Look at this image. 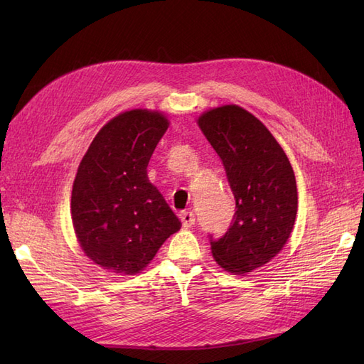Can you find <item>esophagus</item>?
<instances>
[{
  "mask_svg": "<svg viewBox=\"0 0 364 364\" xmlns=\"http://www.w3.org/2000/svg\"><path fill=\"white\" fill-rule=\"evenodd\" d=\"M181 220L183 228H191L196 223V215L193 211H185L181 214Z\"/></svg>",
  "mask_w": 364,
  "mask_h": 364,
  "instance_id": "obj_1",
  "label": "esophagus"
}]
</instances>
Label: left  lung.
Segmentation results:
<instances>
[{
  "mask_svg": "<svg viewBox=\"0 0 364 364\" xmlns=\"http://www.w3.org/2000/svg\"><path fill=\"white\" fill-rule=\"evenodd\" d=\"M197 123L223 162L237 209L222 238L209 235L213 257L226 272L245 274L277 257L291 234L297 213L291 164L269 129L243 107L211 109Z\"/></svg>",
  "mask_w": 364,
  "mask_h": 364,
  "instance_id": "obj_1",
  "label": "left lung"
}]
</instances>
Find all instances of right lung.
<instances>
[{
    "label": "right lung",
    "mask_w": 364,
    "mask_h": 364,
    "mask_svg": "<svg viewBox=\"0 0 364 364\" xmlns=\"http://www.w3.org/2000/svg\"><path fill=\"white\" fill-rule=\"evenodd\" d=\"M167 129L161 112L119 114L98 132L79 165L71 196L74 230L86 257L106 270L141 272L181 229V220L147 176Z\"/></svg>",
    "instance_id": "obj_1"
}]
</instances>
